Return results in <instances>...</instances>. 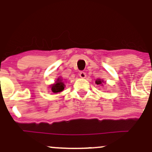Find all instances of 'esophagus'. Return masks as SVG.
I'll return each mask as SVG.
<instances>
[{
    "instance_id": "esophagus-1",
    "label": "esophagus",
    "mask_w": 152,
    "mask_h": 152,
    "mask_svg": "<svg viewBox=\"0 0 152 152\" xmlns=\"http://www.w3.org/2000/svg\"><path fill=\"white\" fill-rule=\"evenodd\" d=\"M79 76L81 78H85L86 77V74L85 72H83V71H81V72H80Z\"/></svg>"
}]
</instances>
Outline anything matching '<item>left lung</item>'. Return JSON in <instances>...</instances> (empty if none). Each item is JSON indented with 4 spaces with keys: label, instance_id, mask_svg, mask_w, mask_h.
<instances>
[{
    "label": "left lung",
    "instance_id": "obj_1",
    "mask_svg": "<svg viewBox=\"0 0 152 152\" xmlns=\"http://www.w3.org/2000/svg\"><path fill=\"white\" fill-rule=\"evenodd\" d=\"M95 83H96V84H97V85H102V86H103V85H104L103 83H105V82H104V80L100 79V78H98V79L96 80Z\"/></svg>",
    "mask_w": 152,
    "mask_h": 152
}]
</instances>
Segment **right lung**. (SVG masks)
<instances>
[{"label": "right lung", "instance_id": "add662e5", "mask_svg": "<svg viewBox=\"0 0 152 152\" xmlns=\"http://www.w3.org/2000/svg\"><path fill=\"white\" fill-rule=\"evenodd\" d=\"M66 87L65 83H64L61 77H58L57 78L56 81L53 84L50 85L49 88H50V91L53 94H58L62 92L64 90V88Z\"/></svg>", "mask_w": 152, "mask_h": 152}]
</instances>
